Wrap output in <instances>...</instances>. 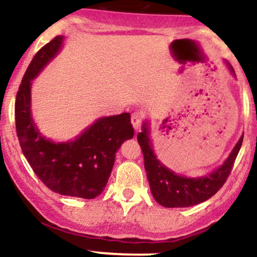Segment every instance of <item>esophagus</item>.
<instances>
[{"instance_id":"obj_1","label":"esophagus","mask_w":257,"mask_h":257,"mask_svg":"<svg viewBox=\"0 0 257 257\" xmlns=\"http://www.w3.org/2000/svg\"><path fill=\"white\" fill-rule=\"evenodd\" d=\"M131 122L134 125L135 130H138L141 127V123H142V114L138 113V111H135L131 115Z\"/></svg>"}]
</instances>
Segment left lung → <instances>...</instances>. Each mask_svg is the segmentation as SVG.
Instances as JSON below:
<instances>
[{"label":"left lung","instance_id":"left-lung-1","mask_svg":"<svg viewBox=\"0 0 257 257\" xmlns=\"http://www.w3.org/2000/svg\"><path fill=\"white\" fill-rule=\"evenodd\" d=\"M230 73L234 70L228 63ZM143 131L137 135V141L143 152L144 169L148 177L153 197L165 207H188L203 203L221 189L232 171L233 164L240 151L243 137L238 141L229 157L211 174L198 178H189L175 174L157 159L149 138L148 123H143Z\"/></svg>","mask_w":257,"mask_h":257}]
</instances>
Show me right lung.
I'll return each mask as SVG.
<instances>
[{
  "mask_svg": "<svg viewBox=\"0 0 257 257\" xmlns=\"http://www.w3.org/2000/svg\"><path fill=\"white\" fill-rule=\"evenodd\" d=\"M63 36H56L35 54L16 98V128L24 157L37 177L51 191L83 199L98 197L113 170L115 153L135 131L130 113L100 117L65 143L43 137L31 116V80L57 56Z\"/></svg>",
  "mask_w": 257,
  "mask_h": 257,
  "instance_id": "1",
  "label": "right lung"
}]
</instances>
